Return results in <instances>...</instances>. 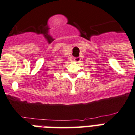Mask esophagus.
<instances>
[{
  "mask_svg": "<svg viewBox=\"0 0 135 135\" xmlns=\"http://www.w3.org/2000/svg\"><path fill=\"white\" fill-rule=\"evenodd\" d=\"M80 57H77L74 58V61L76 62H80Z\"/></svg>",
  "mask_w": 135,
  "mask_h": 135,
  "instance_id": "esophagus-1",
  "label": "esophagus"
}]
</instances>
